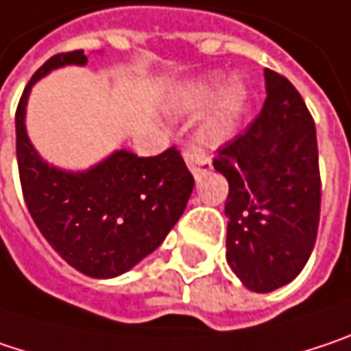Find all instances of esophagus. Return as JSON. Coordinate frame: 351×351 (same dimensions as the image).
Returning <instances> with one entry per match:
<instances>
[{"label":"esophagus","instance_id":"esophagus-1","mask_svg":"<svg viewBox=\"0 0 351 351\" xmlns=\"http://www.w3.org/2000/svg\"><path fill=\"white\" fill-rule=\"evenodd\" d=\"M184 157H186V163H188V167H190V171H192L194 178H199L202 173H208L212 169V163L204 155L194 152V149H188Z\"/></svg>","mask_w":351,"mask_h":351}]
</instances>
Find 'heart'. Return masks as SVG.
<instances>
[{
	"instance_id": "b5f03b06",
	"label": "heart",
	"mask_w": 351,
	"mask_h": 351,
	"mask_svg": "<svg viewBox=\"0 0 351 351\" xmlns=\"http://www.w3.org/2000/svg\"><path fill=\"white\" fill-rule=\"evenodd\" d=\"M222 101L214 114L206 119V123L199 127L197 139L206 147H220L232 135L237 133L242 110L246 105V90L241 82H228L224 76L216 74L210 76L194 86H188L173 103V110L178 114H197L204 110L214 99H218L221 93Z\"/></svg>"
}]
</instances>
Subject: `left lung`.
<instances>
[{
  "label": "left lung",
  "mask_w": 351,
  "mask_h": 351,
  "mask_svg": "<svg viewBox=\"0 0 351 351\" xmlns=\"http://www.w3.org/2000/svg\"><path fill=\"white\" fill-rule=\"evenodd\" d=\"M261 114L222 147L214 169L228 180L226 263L246 289L291 283L313 250L319 224L315 125L285 76L265 68Z\"/></svg>",
  "instance_id": "1"
}]
</instances>
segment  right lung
<instances>
[{
  "label": "right lung",
  "mask_w": 351,
  "mask_h": 351,
  "mask_svg": "<svg viewBox=\"0 0 351 351\" xmlns=\"http://www.w3.org/2000/svg\"><path fill=\"white\" fill-rule=\"evenodd\" d=\"M86 62L82 50L56 54L27 82L16 112L18 167L25 206L48 244L78 273L114 279L165 241L194 178L176 149L157 157L117 149L86 169H64L38 154L25 127L32 86L52 70Z\"/></svg>",
  "instance_id": "right-lung-1"
}]
</instances>
